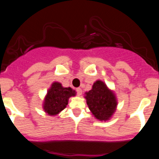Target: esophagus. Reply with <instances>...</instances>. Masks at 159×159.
I'll return each mask as SVG.
<instances>
[{
    "instance_id": "obj_1",
    "label": "esophagus",
    "mask_w": 159,
    "mask_h": 159,
    "mask_svg": "<svg viewBox=\"0 0 159 159\" xmlns=\"http://www.w3.org/2000/svg\"><path fill=\"white\" fill-rule=\"evenodd\" d=\"M75 91H76L77 95H79V96H80V95H82V89H81V88H77Z\"/></svg>"
}]
</instances>
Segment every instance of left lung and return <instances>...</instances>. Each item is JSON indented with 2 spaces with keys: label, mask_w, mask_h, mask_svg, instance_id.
<instances>
[{
  "label": "left lung",
  "mask_w": 159,
  "mask_h": 159,
  "mask_svg": "<svg viewBox=\"0 0 159 159\" xmlns=\"http://www.w3.org/2000/svg\"><path fill=\"white\" fill-rule=\"evenodd\" d=\"M87 104L92 115L100 121H107L116 111L117 101L111 91L100 80L94 83L92 89L86 92Z\"/></svg>",
  "instance_id": "8db88e82"
}]
</instances>
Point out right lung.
I'll return each instance as SVG.
<instances>
[{
  "label": "right lung",
  "mask_w": 159,
  "mask_h": 159,
  "mask_svg": "<svg viewBox=\"0 0 159 159\" xmlns=\"http://www.w3.org/2000/svg\"><path fill=\"white\" fill-rule=\"evenodd\" d=\"M75 95L71 88H63L60 83H53L44 99L43 110L50 116H56L66 107L70 97Z\"/></svg>",
  "instance_id": "right-lung-1"
}]
</instances>
